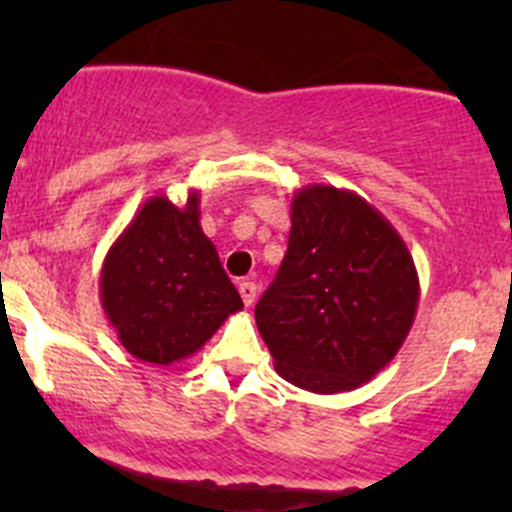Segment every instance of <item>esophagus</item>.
<instances>
[{
    "label": "esophagus",
    "instance_id": "34e87169",
    "mask_svg": "<svg viewBox=\"0 0 512 512\" xmlns=\"http://www.w3.org/2000/svg\"><path fill=\"white\" fill-rule=\"evenodd\" d=\"M240 297H242V302H245V307H252V304H255V299H257V285L255 282H240Z\"/></svg>",
    "mask_w": 512,
    "mask_h": 512
}]
</instances>
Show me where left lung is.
<instances>
[{"instance_id":"left-lung-1","label":"left lung","mask_w":512,"mask_h":512,"mask_svg":"<svg viewBox=\"0 0 512 512\" xmlns=\"http://www.w3.org/2000/svg\"><path fill=\"white\" fill-rule=\"evenodd\" d=\"M287 255L255 322L289 384L314 394L374 379L409 337L418 272L404 237L352 190L314 183L292 195Z\"/></svg>"}]
</instances>
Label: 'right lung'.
<instances>
[{
  "instance_id": "right-lung-1",
  "label": "right lung",
  "mask_w": 512,
  "mask_h": 512,
  "mask_svg": "<svg viewBox=\"0 0 512 512\" xmlns=\"http://www.w3.org/2000/svg\"><path fill=\"white\" fill-rule=\"evenodd\" d=\"M98 294L121 347L148 364L193 356L242 299L200 227V193L183 208L153 195L103 260Z\"/></svg>"
}]
</instances>
